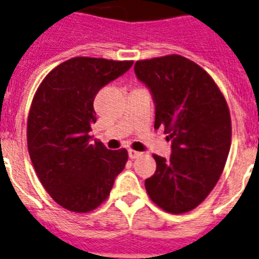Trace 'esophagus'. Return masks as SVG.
Masks as SVG:
<instances>
[{"label": "esophagus", "instance_id": "34e87169", "mask_svg": "<svg viewBox=\"0 0 259 259\" xmlns=\"http://www.w3.org/2000/svg\"><path fill=\"white\" fill-rule=\"evenodd\" d=\"M142 155V152H138V151H135V149H128V156H130V159H138V157H140Z\"/></svg>", "mask_w": 259, "mask_h": 259}]
</instances>
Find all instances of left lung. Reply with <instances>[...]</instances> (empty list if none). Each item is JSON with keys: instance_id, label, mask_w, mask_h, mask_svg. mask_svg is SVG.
<instances>
[{"instance_id": "left-lung-1", "label": "left lung", "mask_w": 259, "mask_h": 259, "mask_svg": "<svg viewBox=\"0 0 259 259\" xmlns=\"http://www.w3.org/2000/svg\"><path fill=\"white\" fill-rule=\"evenodd\" d=\"M135 72L153 95L155 128L172 142L169 159L153 155L156 172L145 180L149 198L181 214L208 197L225 168L232 119L221 90L201 66L179 54L143 59Z\"/></svg>"}]
</instances>
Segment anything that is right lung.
<instances>
[{"instance_id": "right-lung-1", "label": "right lung", "mask_w": 259, "mask_h": 259, "mask_svg": "<svg viewBox=\"0 0 259 259\" xmlns=\"http://www.w3.org/2000/svg\"><path fill=\"white\" fill-rule=\"evenodd\" d=\"M134 61L75 57L53 68L35 91L27 117V149L40 184L62 208L89 213L110 196L128 160L91 142L94 99Z\"/></svg>"}]
</instances>
